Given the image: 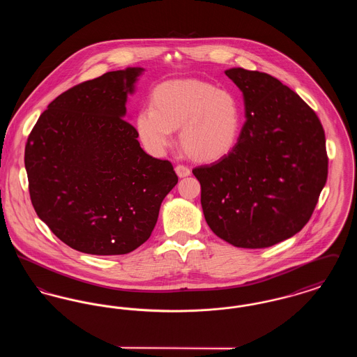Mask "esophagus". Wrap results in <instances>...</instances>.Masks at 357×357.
<instances>
[{"label": "esophagus", "instance_id": "34e87169", "mask_svg": "<svg viewBox=\"0 0 357 357\" xmlns=\"http://www.w3.org/2000/svg\"><path fill=\"white\" fill-rule=\"evenodd\" d=\"M175 171H176V174H178L179 178H185V176H188V175L191 174L190 169H188L187 166H183V165H178V166L175 167Z\"/></svg>", "mask_w": 357, "mask_h": 357}]
</instances>
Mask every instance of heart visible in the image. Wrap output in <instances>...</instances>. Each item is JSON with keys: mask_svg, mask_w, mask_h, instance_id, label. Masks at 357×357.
Returning a JSON list of instances; mask_svg holds the SVG:
<instances>
[{"mask_svg": "<svg viewBox=\"0 0 357 357\" xmlns=\"http://www.w3.org/2000/svg\"><path fill=\"white\" fill-rule=\"evenodd\" d=\"M242 111L237 98L202 80H171L151 93V108L135 119L137 137L153 155L166 153L179 128V143L190 158L214 162L230 153L241 132Z\"/></svg>", "mask_w": 357, "mask_h": 357, "instance_id": "1", "label": "heart"}]
</instances>
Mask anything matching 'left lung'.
<instances>
[{
    "label": "left lung",
    "instance_id": "8db88e82",
    "mask_svg": "<svg viewBox=\"0 0 357 357\" xmlns=\"http://www.w3.org/2000/svg\"><path fill=\"white\" fill-rule=\"evenodd\" d=\"M242 91L246 121L234 149L195 167L204 220L237 248L262 249L310 220L328 176L323 126L294 91L268 73L225 70Z\"/></svg>",
    "mask_w": 357,
    "mask_h": 357
}]
</instances>
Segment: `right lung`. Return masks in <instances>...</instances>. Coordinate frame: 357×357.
Returning a JSON list of instances; mask_svg holds the SVG:
<instances>
[{
    "label": "right lung",
    "instance_id": "add662e5",
    "mask_svg": "<svg viewBox=\"0 0 357 357\" xmlns=\"http://www.w3.org/2000/svg\"><path fill=\"white\" fill-rule=\"evenodd\" d=\"M142 72H107L69 88L41 114L25 146L38 218L82 253L135 250L178 183L171 162L144 153L135 127L123 119Z\"/></svg>",
    "mask_w": 357,
    "mask_h": 357
}]
</instances>
